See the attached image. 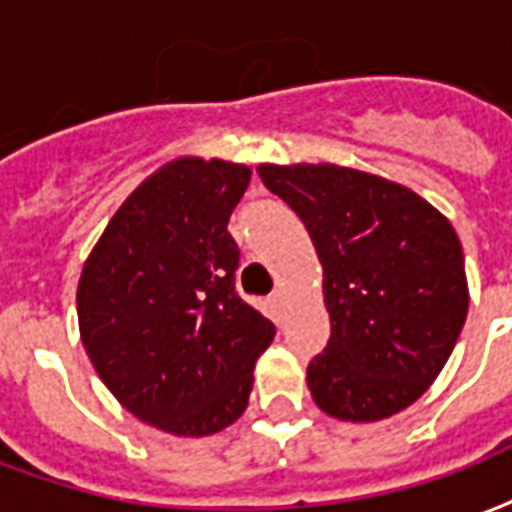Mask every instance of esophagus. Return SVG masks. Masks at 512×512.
I'll return each instance as SVG.
<instances>
[{"label":"esophagus","mask_w":512,"mask_h":512,"mask_svg":"<svg viewBox=\"0 0 512 512\" xmlns=\"http://www.w3.org/2000/svg\"><path fill=\"white\" fill-rule=\"evenodd\" d=\"M271 303H273V306H282V303H284V292H282V290L273 292V295H271Z\"/></svg>","instance_id":"obj_1"}]
</instances>
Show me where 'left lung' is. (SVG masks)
<instances>
[{"label":"left lung","mask_w":512,"mask_h":512,"mask_svg":"<svg viewBox=\"0 0 512 512\" xmlns=\"http://www.w3.org/2000/svg\"><path fill=\"white\" fill-rule=\"evenodd\" d=\"M306 225L322 263L330 341L308 365L333 419L378 421L416 403L462 333L470 292L454 225L408 187L333 163L257 169Z\"/></svg>","instance_id":"left-lung-1"}]
</instances>
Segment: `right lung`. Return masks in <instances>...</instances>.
I'll return each instance as SVG.
<instances>
[{
  "label": "right lung",
  "instance_id": "obj_1",
  "mask_svg": "<svg viewBox=\"0 0 512 512\" xmlns=\"http://www.w3.org/2000/svg\"><path fill=\"white\" fill-rule=\"evenodd\" d=\"M252 171L177 158L101 233L77 284L80 338L117 403L144 424L204 438L247 411L252 370L276 335L239 298L228 220Z\"/></svg>",
  "mask_w": 512,
  "mask_h": 512
}]
</instances>
